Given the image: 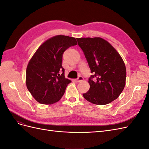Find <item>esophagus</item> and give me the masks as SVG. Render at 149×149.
Returning <instances> with one entry per match:
<instances>
[{"instance_id":"esophagus-1","label":"esophagus","mask_w":149,"mask_h":149,"mask_svg":"<svg viewBox=\"0 0 149 149\" xmlns=\"http://www.w3.org/2000/svg\"><path fill=\"white\" fill-rule=\"evenodd\" d=\"M83 80H84V78L83 77V76H79L77 79H75V81H76V83H79V82L82 81H83Z\"/></svg>"}]
</instances>
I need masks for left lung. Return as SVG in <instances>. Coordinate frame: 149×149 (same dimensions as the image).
<instances>
[{"mask_svg":"<svg viewBox=\"0 0 149 149\" xmlns=\"http://www.w3.org/2000/svg\"><path fill=\"white\" fill-rule=\"evenodd\" d=\"M86 58L91 73L89 90L83 96L97 105L107 104L123 92L126 68L118 52L106 40L100 37L76 38Z\"/></svg>","mask_w":149,"mask_h":149,"instance_id":"obj_1","label":"left lung"}]
</instances>
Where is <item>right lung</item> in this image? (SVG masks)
<instances>
[{
	"mask_svg": "<svg viewBox=\"0 0 149 149\" xmlns=\"http://www.w3.org/2000/svg\"><path fill=\"white\" fill-rule=\"evenodd\" d=\"M76 45L75 38L57 35L45 42L35 53L26 68V84L36 101L51 104L63 96L71 81L65 77L63 55Z\"/></svg>",
	"mask_w": 149,
	"mask_h": 149,
	"instance_id": "1",
	"label": "right lung"
}]
</instances>
